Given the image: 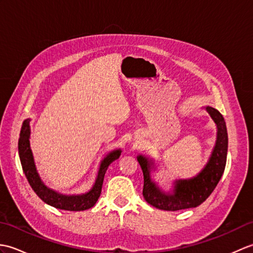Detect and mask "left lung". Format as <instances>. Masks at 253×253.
<instances>
[{
  "label": "left lung",
  "mask_w": 253,
  "mask_h": 253,
  "mask_svg": "<svg viewBox=\"0 0 253 253\" xmlns=\"http://www.w3.org/2000/svg\"><path fill=\"white\" fill-rule=\"evenodd\" d=\"M217 128L215 146L204 169L197 176L189 179H176L173 190L165 192L151 179V170L155 169L153 160L138 155L137 160L143 173L144 200L149 204L164 211L196 208L200 206L215 189L226 165L228 136L223 115L211 106L206 107Z\"/></svg>",
  "instance_id": "8db88e82"
}]
</instances>
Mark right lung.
I'll return each instance as SVG.
<instances>
[{"label": "right lung", "mask_w": 253, "mask_h": 253, "mask_svg": "<svg viewBox=\"0 0 253 253\" xmlns=\"http://www.w3.org/2000/svg\"><path fill=\"white\" fill-rule=\"evenodd\" d=\"M30 118H27L21 126L18 140V153L26 178L32 189L37 193V196L49 206L56 209L66 210V211H84V210L92 208L101 195L105 171L112 162L120 158L122 153L121 149L110 152L101 161L94 185L88 192L83 193V195H63V193L46 187L44 182L42 181L39 173H38L34 154H32L30 148Z\"/></svg>", "instance_id": "obj_1"}]
</instances>
